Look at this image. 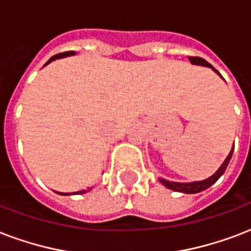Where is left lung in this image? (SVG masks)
Returning a JSON list of instances; mask_svg holds the SVG:
<instances>
[{"mask_svg": "<svg viewBox=\"0 0 251 251\" xmlns=\"http://www.w3.org/2000/svg\"><path fill=\"white\" fill-rule=\"evenodd\" d=\"M189 60L192 64H199V66H204V67H209L212 70L215 71L216 74H219V71L216 70L215 67L209 64V63L204 60L202 57H199V56H189ZM220 75V74H219ZM221 76V75H220ZM233 150H234V145H233V149L232 151L229 152V155L225 160H224V163L221 164V167L217 170V171L212 175L210 177L205 179V180H201V181H194V183H175V181H168V180H164V179H160V181L163 183L167 188L172 189V191H176V192H183V194H198V192H201L204 189L209 188L210 185L215 184L216 181L219 180V177L223 175L225 170H226L227 164L230 162V158L233 155Z\"/></svg>", "mask_w": 251, "mask_h": 251, "instance_id": "left-lung-1", "label": "left lung"}]
</instances>
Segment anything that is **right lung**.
<instances>
[{"mask_svg": "<svg viewBox=\"0 0 251 251\" xmlns=\"http://www.w3.org/2000/svg\"><path fill=\"white\" fill-rule=\"evenodd\" d=\"M74 51H66V52H62V53H57V55H55V56H52L51 59H50L49 62L46 63V66L49 64L50 62H52V60H55V59H59V57H63V56H68V55H74ZM83 192H85V191H83ZM83 192H77V194H83ZM59 195H71V194H62V192H57ZM76 194V192H75Z\"/></svg>", "mask_w": 251, "mask_h": 251, "instance_id": "1", "label": "right lung"}]
</instances>
